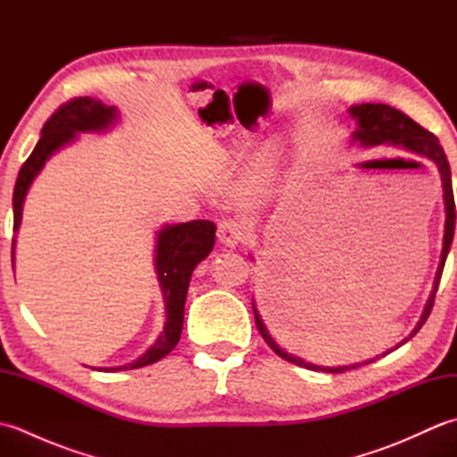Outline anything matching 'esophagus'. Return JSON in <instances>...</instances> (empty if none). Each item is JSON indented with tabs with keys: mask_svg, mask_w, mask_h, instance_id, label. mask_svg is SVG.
<instances>
[{
	"mask_svg": "<svg viewBox=\"0 0 457 457\" xmlns=\"http://www.w3.org/2000/svg\"><path fill=\"white\" fill-rule=\"evenodd\" d=\"M245 237V226L244 221H239L237 218H228L220 221L218 226V239L223 245L228 247H236L239 241H244Z\"/></svg>",
	"mask_w": 457,
	"mask_h": 457,
	"instance_id": "1",
	"label": "esophagus"
}]
</instances>
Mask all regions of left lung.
Segmentation results:
<instances>
[{
  "mask_svg": "<svg viewBox=\"0 0 457 457\" xmlns=\"http://www.w3.org/2000/svg\"><path fill=\"white\" fill-rule=\"evenodd\" d=\"M349 113H352V118L357 120V129L353 133V141L361 143L363 147H373V145H393V147H403L406 151L419 154V157L432 161L436 167H438L440 177H442L444 202H445V234H444L442 259H440L438 270H436L434 290H432V295L428 298V303H426L424 314L420 318V322L416 324V328L412 329V334L403 342V344H406L424 326V322L428 320V316L432 312V306H434V300H436V290H438L442 270H444V265H445V257H448V251H450L452 239H453L455 202H453V190H452L450 162H448V159H445V153L442 149L438 137H436L432 131L424 129L422 125H419L414 120H411L409 115L403 113L401 110L391 108V105H386V104H361V105H352ZM253 312H255V324H257L259 334L263 336L267 345L273 349V352L278 357H283L285 361H290V363H295L298 367L312 369V371H324V373H344V371H347V369H357L361 365L373 363V359H371V361L355 363V365H347V367H318V365H312V363H306V361H303V359L288 355L285 349H280L275 344V339L269 336L263 322H261L255 306H253ZM403 344H399V345H403ZM399 345H396V347H399Z\"/></svg>",
  "mask_w": 457,
  "mask_h": 457,
  "instance_id": "obj_1",
  "label": "left lung"
}]
</instances>
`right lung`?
Instances as JSON below:
<instances>
[{"instance_id": "1", "label": "right lung", "mask_w": 457, "mask_h": 457, "mask_svg": "<svg viewBox=\"0 0 457 457\" xmlns=\"http://www.w3.org/2000/svg\"><path fill=\"white\" fill-rule=\"evenodd\" d=\"M115 120L113 105H104L100 100L92 98H74L64 102L51 118L46 120L41 131L37 147L23 162L13 190V231L21 223L23 200L31 187V182L43 169L45 161L51 154L71 143L79 131H100L105 129ZM216 241V226L208 220H194L177 226H167L157 236V253H154V269L159 275V285L164 298V310H167V322L159 339L147 352L135 361L121 367H105L104 371H128V369H139L159 361L169 355L174 345L179 344L184 320V300H187L188 283L192 270L202 259L210 255ZM15 253V239L12 241V263Z\"/></svg>"}]
</instances>
